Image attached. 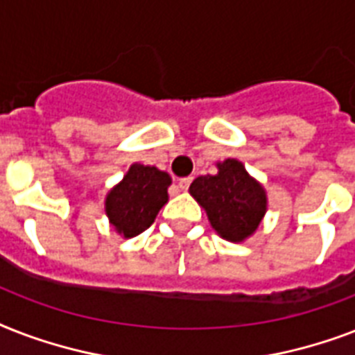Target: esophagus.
<instances>
[{"mask_svg":"<svg viewBox=\"0 0 355 355\" xmlns=\"http://www.w3.org/2000/svg\"><path fill=\"white\" fill-rule=\"evenodd\" d=\"M189 184H191V177L180 178V180H178V188L182 189V191H186V189L189 188Z\"/></svg>","mask_w":355,"mask_h":355,"instance_id":"1","label":"esophagus"}]
</instances>
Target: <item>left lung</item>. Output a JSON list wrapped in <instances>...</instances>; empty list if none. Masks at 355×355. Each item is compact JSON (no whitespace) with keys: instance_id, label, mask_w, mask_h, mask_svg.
<instances>
[{"instance_id":"8db88e82","label":"left lung","mask_w":355,"mask_h":355,"mask_svg":"<svg viewBox=\"0 0 355 355\" xmlns=\"http://www.w3.org/2000/svg\"><path fill=\"white\" fill-rule=\"evenodd\" d=\"M216 175L197 177L189 193L205 208L211 228L223 239L241 243L252 236L267 211V191L243 162H217Z\"/></svg>"}]
</instances>
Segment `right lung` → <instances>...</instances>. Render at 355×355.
<instances>
[{
    "label": "right lung",
    "mask_w": 355,
    "mask_h": 355,
    "mask_svg": "<svg viewBox=\"0 0 355 355\" xmlns=\"http://www.w3.org/2000/svg\"><path fill=\"white\" fill-rule=\"evenodd\" d=\"M169 173L155 166L132 164L125 177L107 193L105 214L108 223L125 239L145 232L169 200Z\"/></svg>",
    "instance_id": "obj_1"
}]
</instances>
